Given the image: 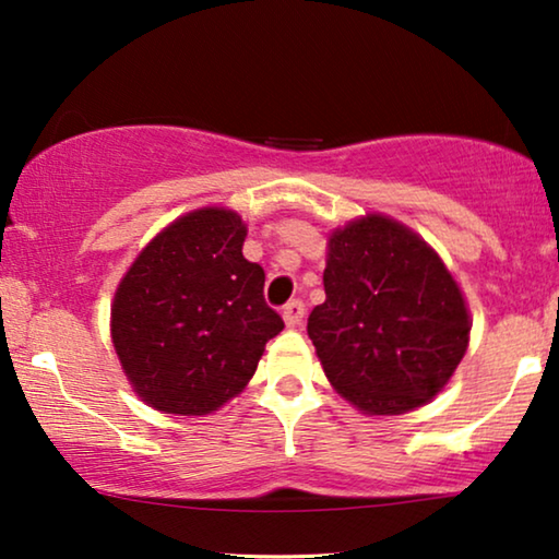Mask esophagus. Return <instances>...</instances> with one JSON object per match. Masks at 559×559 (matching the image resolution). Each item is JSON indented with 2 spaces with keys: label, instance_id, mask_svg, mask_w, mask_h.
<instances>
[{
  "label": "esophagus",
  "instance_id": "obj_1",
  "mask_svg": "<svg viewBox=\"0 0 559 559\" xmlns=\"http://www.w3.org/2000/svg\"><path fill=\"white\" fill-rule=\"evenodd\" d=\"M282 318H285L287 328H297L305 318V302L302 300H289L285 308H282Z\"/></svg>",
  "mask_w": 559,
  "mask_h": 559
}]
</instances>
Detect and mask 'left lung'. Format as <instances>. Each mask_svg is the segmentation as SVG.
<instances>
[{"label":"left lung","mask_w":559,"mask_h":559,"mask_svg":"<svg viewBox=\"0 0 559 559\" xmlns=\"http://www.w3.org/2000/svg\"><path fill=\"white\" fill-rule=\"evenodd\" d=\"M325 302L308 335L331 384L369 415L430 402L468 348V308L440 257L369 213L328 241Z\"/></svg>","instance_id":"8db88e82"}]
</instances>
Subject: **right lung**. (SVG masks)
<instances>
[{
	"mask_svg": "<svg viewBox=\"0 0 559 559\" xmlns=\"http://www.w3.org/2000/svg\"><path fill=\"white\" fill-rule=\"evenodd\" d=\"M247 226L201 209L157 234L121 280L111 338L150 407L209 415L254 377L285 320L264 302V270L243 259Z\"/></svg>",
	"mask_w": 559,
	"mask_h": 559,
	"instance_id": "1",
	"label": "right lung"
}]
</instances>
